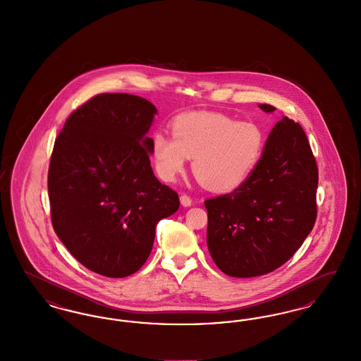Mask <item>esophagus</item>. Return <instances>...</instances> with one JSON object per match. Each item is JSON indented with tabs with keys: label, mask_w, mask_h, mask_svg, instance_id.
<instances>
[{
	"label": "esophagus",
	"mask_w": 361,
	"mask_h": 361,
	"mask_svg": "<svg viewBox=\"0 0 361 361\" xmlns=\"http://www.w3.org/2000/svg\"><path fill=\"white\" fill-rule=\"evenodd\" d=\"M180 202L184 207H189L192 204V199L189 197L188 195H181L180 196Z\"/></svg>",
	"instance_id": "obj_1"
}]
</instances>
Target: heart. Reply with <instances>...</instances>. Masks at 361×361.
I'll list each match as a JSON object with an SVG mask.
<instances>
[{
  "mask_svg": "<svg viewBox=\"0 0 361 361\" xmlns=\"http://www.w3.org/2000/svg\"><path fill=\"white\" fill-rule=\"evenodd\" d=\"M172 137L155 134L152 158L158 177L172 183L193 158L192 171L206 188L230 192L256 171L265 149V135L252 121L221 114H189L174 119Z\"/></svg>",
  "mask_w": 361,
  "mask_h": 361,
  "instance_id": "b5f03b06",
  "label": "heart"
}]
</instances>
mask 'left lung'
<instances>
[{
	"label": "left lung",
	"mask_w": 361,
	"mask_h": 361,
	"mask_svg": "<svg viewBox=\"0 0 361 361\" xmlns=\"http://www.w3.org/2000/svg\"><path fill=\"white\" fill-rule=\"evenodd\" d=\"M317 188L318 168L307 137L299 123L284 116L252 176L231 193L204 202L207 246L216 267L231 277H255L286 264L315 224Z\"/></svg>",
	"instance_id": "obj_1"
}]
</instances>
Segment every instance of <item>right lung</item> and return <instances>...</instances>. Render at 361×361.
Instances as JSON below:
<instances>
[{"mask_svg":"<svg viewBox=\"0 0 361 361\" xmlns=\"http://www.w3.org/2000/svg\"><path fill=\"white\" fill-rule=\"evenodd\" d=\"M154 105L134 94L103 93L70 114L49 168L52 227L78 262L105 277L135 274L155 226L180 207L150 165L146 137Z\"/></svg>","mask_w":361,"mask_h":361,"instance_id":"1","label":"right lung"}]
</instances>
